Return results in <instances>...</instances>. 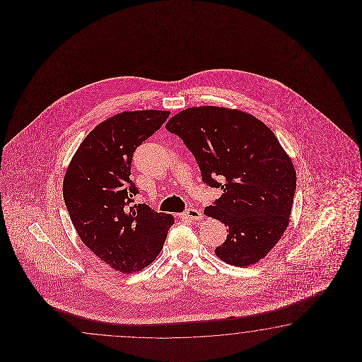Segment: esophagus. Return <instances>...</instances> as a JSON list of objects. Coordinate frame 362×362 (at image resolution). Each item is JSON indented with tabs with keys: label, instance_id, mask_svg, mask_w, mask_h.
<instances>
[{
	"label": "esophagus",
	"instance_id": "1",
	"mask_svg": "<svg viewBox=\"0 0 362 362\" xmlns=\"http://www.w3.org/2000/svg\"><path fill=\"white\" fill-rule=\"evenodd\" d=\"M184 218L186 220H194V221H198L202 218V214H200L199 209L197 208H187L182 215Z\"/></svg>",
	"mask_w": 362,
	"mask_h": 362
}]
</instances>
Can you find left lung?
Here are the masks:
<instances>
[{
  "label": "left lung",
  "mask_w": 362,
  "mask_h": 362,
  "mask_svg": "<svg viewBox=\"0 0 362 362\" xmlns=\"http://www.w3.org/2000/svg\"><path fill=\"white\" fill-rule=\"evenodd\" d=\"M165 129L184 141L203 182L223 195L204 214L229 234L215 254L235 267L262 260L284 235L296 190L293 162L265 124L229 108H186Z\"/></svg>",
  "instance_id": "left-lung-1"
}]
</instances>
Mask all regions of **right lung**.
I'll use <instances>...</instances> for the list:
<instances>
[{
  "label": "right lung",
  "mask_w": 362,
  "mask_h": 362,
  "mask_svg": "<svg viewBox=\"0 0 362 362\" xmlns=\"http://www.w3.org/2000/svg\"><path fill=\"white\" fill-rule=\"evenodd\" d=\"M168 111L122 112L93 129L69 163L63 199L80 239L93 254L123 273L144 269L160 254L175 223L145 203H134L136 148L168 119Z\"/></svg>",
  "instance_id": "obj_1"
}]
</instances>
